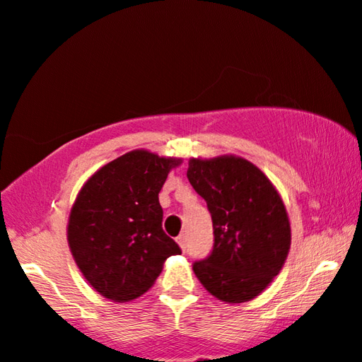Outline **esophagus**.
Returning <instances> with one entry per match:
<instances>
[{
  "instance_id": "1",
  "label": "esophagus",
  "mask_w": 362,
  "mask_h": 362,
  "mask_svg": "<svg viewBox=\"0 0 362 362\" xmlns=\"http://www.w3.org/2000/svg\"><path fill=\"white\" fill-rule=\"evenodd\" d=\"M177 243H178V247H180L182 250H185V248H187L185 235H178V237H177Z\"/></svg>"
}]
</instances>
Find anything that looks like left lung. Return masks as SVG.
Segmentation results:
<instances>
[{"mask_svg": "<svg viewBox=\"0 0 362 362\" xmlns=\"http://www.w3.org/2000/svg\"><path fill=\"white\" fill-rule=\"evenodd\" d=\"M192 187L214 223V248L194 263L197 278L225 303L258 296L285 264L291 228L281 197L268 177L237 156L190 158Z\"/></svg>", "mask_w": 362, "mask_h": 362, "instance_id": "obj_1", "label": "left lung"}]
</instances>
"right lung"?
<instances>
[{
    "label": "right lung",
    "instance_id": "1",
    "mask_svg": "<svg viewBox=\"0 0 362 362\" xmlns=\"http://www.w3.org/2000/svg\"><path fill=\"white\" fill-rule=\"evenodd\" d=\"M180 158L132 151L100 167L71 209L67 242L81 273L99 295L136 300L163 263L182 250L162 228L158 192Z\"/></svg>",
    "mask_w": 362,
    "mask_h": 362
}]
</instances>
